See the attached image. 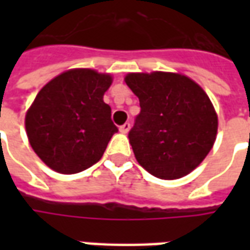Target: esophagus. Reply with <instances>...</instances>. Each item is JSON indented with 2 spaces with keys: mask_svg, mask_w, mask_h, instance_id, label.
Masks as SVG:
<instances>
[{
  "mask_svg": "<svg viewBox=\"0 0 250 250\" xmlns=\"http://www.w3.org/2000/svg\"><path fill=\"white\" fill-rule=\"evenodd\" d=\"M130 127H131L130 123H128V122H125V125H120L119 127L120 132H122V134H127V132H128V130H130Z\"/></svg>",
  "mask_w": 250,
  "mask_h": 250,
  "instance_id": "esophagus-1",
  "label": "esophagus"
}]
</instances>
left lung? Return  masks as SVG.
Segmentation results:
<instances>
[{"label": "left lung", "mask_w": 250, "mask_h": 250, "mask_svg": "<svg viewBox=\"0 0 250 250\" xmlns=\"http://www.w3.org/2000/svg\"><path fill=\"white\" fill-rule=\"evenodd\" d=\"M125 83L141 105L128 132L139 165L161 179H177L193 171L217 135L218 119L209 96L178 73H128Z\"/></svg>", "instance_id": "8db88e82"}]
</instances>
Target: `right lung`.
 <instances>
[{"mask_svg": "<svg viewBox=\"0 0 250 250\" xmlns=\"http://www.w3.org/2000/svg\"><path fill=\"white\" fill-rule=\"evenodd\" d=\"M112 77L92 69H71L37 93L25 116L32 148L62 174L80 173L99 162L118 127L103 95Z\"/></svg>", "mask_w": 250, "mask_h": 250, "instance_id": "1", "label": "right lung"}]
</instances>
